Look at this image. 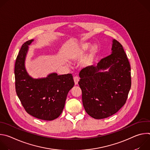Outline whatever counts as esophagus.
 <instances>
[{
	"label": "esophagus",
	"instance_id": "1",
	"mask_svg": "<svg viewBox=\"0 0 150 150\" xmlns=\"http://www.w3.org/2000/svg\"><path fill=\"white\" fill-rule=\"evenodd\" d=\"M79 78L78 76H74V82L75 85H77L78 83V81H79Z\"/></svg>",
	"mask_w": 150,
	"mask_h": 150
}]
</instances>
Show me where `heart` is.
Instances as JSON below:
<instances>
[{
	"instance_id": "b5f03b06",
	"label": "heart",
	"mask_w": 150,
	"mask_h": 150,
	"mask_svg": "<svg viewBox=\"0 0 150 150\" xmlns=\"http://www.w3.org/2000/svg\"><path fill=\"white\" fill-rule=\"evenodd\" d=\"M89 47H90V45L88 43H82V44L81 45V46H80V47L78 49V51L80 53L85 52L89 48ZM97 51H98V47H97V46L94 45L91 47V48L90 50V53H89V55H88V57L86 59V60H85L83 62V65L84 66H88V65H90V64L93 62V59L94 57L95 56V55L97 53ZM76 54H75L74 57H76Z\"/></svg>"
}]
</instances>
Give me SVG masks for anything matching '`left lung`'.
Segmentation results:
<instances>
[{
  "label": "left lung",
  "mask_w": 150,
  "mask_h": 150,
  "mask_svg": "<svg viewBox=\"0 0 150 150\" xmlns=\"http://www.w3.org/2000/svg\"><path fill=\"white\" fill-rule=\"evenodd\" d=\"M112 53L96 67L83 68L78 82L86 112L101 119L117 112L125 104L131 87V67L122 45L112 41ZM108 69V71H104Z\"/></svg>",
  "instance_id": "1"
}]
</instances>
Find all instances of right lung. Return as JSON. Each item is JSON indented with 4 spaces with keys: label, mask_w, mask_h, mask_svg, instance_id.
Listing matches in <instances>:
<instances>
[{
    "label": "right lung",
    "mask_w": 150,
    "mask_h": 150,
    "mask_svg": "<svg viewBox=\"0 0 150 150\" xmlns=\"http://www.w3.org/2000/svg\"><path fill=\"white\" fill-rule=\"evenodd\" d=\"M30 40L23 45L15 65V90L25 111L41 120H53L62 113L69 90L74 86L71 74H49L46 78L34 79L27 73L25 60Z\"/></svg>",
    "instance_id": "add662e5"
}]
</instances>
